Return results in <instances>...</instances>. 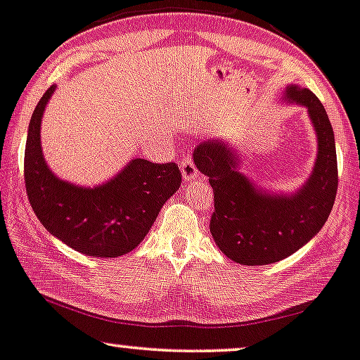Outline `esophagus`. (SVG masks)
Returning <instances> with one entry per match:
<instances>
[{
  "mask_svg": "<svg viewBox=\"0 0 360 360\" xmlns=\"http://www.w3.org/2000/svg\"><path fill=\"white\" fill-rule=\"evenodd\" d=\"M181 172H183V179L188 181V183L198 177V169H195L194 162L191 161L189 156H186L183 162H181Z\"/></svg>",
  "mask_w": 360,
  "mask_h": 360,
  "instance_id": "34e87169",
  "label": "esophagus"
}]
</instances>
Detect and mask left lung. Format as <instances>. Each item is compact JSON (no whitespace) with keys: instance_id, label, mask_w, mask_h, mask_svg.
Listing matches in <instances>:
<instances>
[{"instance_id":"1","label":"left lung","mask_w":360,"mask_h":360,"mask_svg":"<svg viewBox=\"0 0 360 360\" xmlns=\"http://www.w3.org/2000/svg\"><path fill=\"white\" fill-rule=\"evenodd\" d=\"M286 103L308 112L318 141L313 169L293 193H270L242 172V158L225 140L200 141L194 165L214 189L210 233L215 245L240 265H268L290 257L323 229L338 191L334 131L318 97L296 84L286 85Z\"/></svg>"}]
</instances>
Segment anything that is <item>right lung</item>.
<instances>
[{
	"label": "right lung",
	"instance_id": "add662e5",
	"mask_svg": "<svg viewBox=\"0 0 360 360\" xmlns=\"http://www.w3.org/2000/svg\"><path fill=\"white\" fill-rule=\"evenodd\" d=\"M56 92L47 89L32 113L24 151V181L31 207L54 236L89 257L117 258L131 252L150 232L162 205L181 186L174 162L156 165L133 158L112 179L79 186L60 179L47 166L41 123Z\"/></svg>",
	"mask_w": 360,
	"mask_h": 360
}]
</instances>
